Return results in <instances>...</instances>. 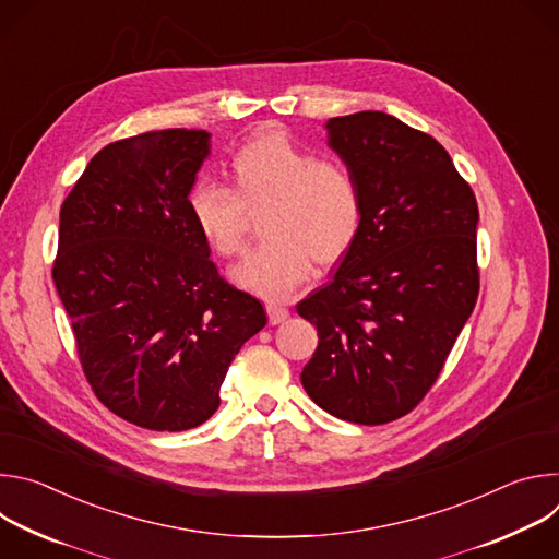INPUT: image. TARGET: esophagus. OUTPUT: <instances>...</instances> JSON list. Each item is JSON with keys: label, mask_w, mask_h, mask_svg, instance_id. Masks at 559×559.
<instances>
[{"label": "esophagus", "mask_w": 559, "mask_h": 559, "mask_svg": "<svg viewBox=\"0 0 559 559\" xmlns=\"http://www.w3.org/2000/svg\"><path fill=\"white\" fill-rule=\"evenodd\" d=\"M265 309H267V316H270V323H272V325L283 323L285 318L289 316V309H287L283 302H276V300H270V302L265 305Z\"/></svg>", "instance_id": "obj_1"}]
</instances>
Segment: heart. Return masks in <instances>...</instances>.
<instances>
[{"label": "heart", "instance_id": "b5f03b06", "mask_svg": "<svg viewBox=\"0 0 559 559\" xmlns=\"http://www.w3.org/2000/svg\"><path fill=\"white\" fill-rule=\"evenodd\" d=\"M229 177L231 188L199 181L188 205L205 243L225 259L243 252L250 212L267 207L261 218L267 238L231 270L241 287L281 298L309 276L311 259L334 265L356 246L365 199L345 164L267 132L231 156Z\"/></svg>", "mask_w": 559, "mask_h": 559}]
</instances>
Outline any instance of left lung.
<instances>
[{"mask_svg":"<svg viewBox=\"0 0 559 559\" xmlns=\"http://www.w3.org/2000/svg\"><path fill=\"white\" fill-rule=\"evenodd\" d=\"M328 132L365 221L332 281L296 305L318 332L300 382L328 414L384 425L420 405L475 307L477 203L449 152L401 119L365 110Z\"/></svg>","mask_w":559,"mask_h":559,"instance_id":"left-lung-1","label":"left lung"}]
</instances>
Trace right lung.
<instances>
[{
  "instance_id": "right-lung-1",
  "label": "right lung",
  "mask_w": 559,
  "mask_h": 559,
  "mask_svg": "<svg viewBox=\"0 0 559 559\" xmlns=\"http://www.w3.org/2000/svg\"><path fill=\"white\" fill-rule=\"evenodd\" d=\"M205 130L170 128L99 150L59 212L52 281L99 401L150 431L218 409L229 362L267 316L210 261L188 194Z\"/></svg>"
}]
</instances>
